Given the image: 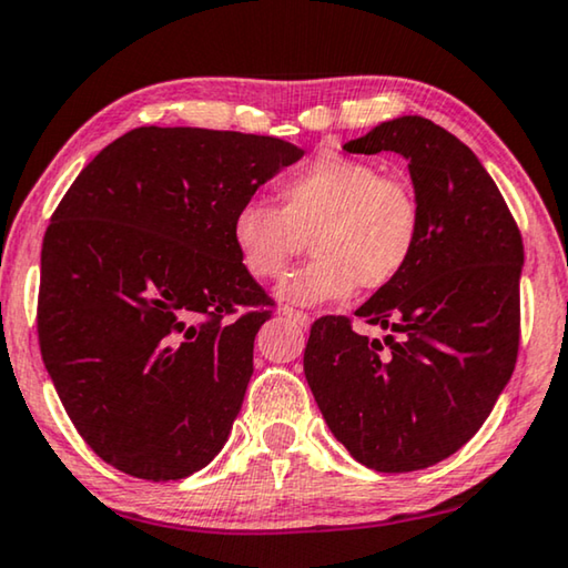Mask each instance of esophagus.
Masks as SVG:
<instances>
[{
	"mask_svg": "<svg viewBox=\"0 0 568 568\" xmlns=\"http://www.w3.org/2000/svg\"><path fill=\"white\" fill-rule=\"evenodd\" d=\"M283 316L285 318H291V321H295V324L298 326H308L311 324V318H308V313H303V311H295V308H291V306H285L283 311Z\"/></svg>",
	"mask_w": 568,
	"mask_h": 568,
	"instance_id": "obj_1",
	"label": "esophagus"
}]
</instances>
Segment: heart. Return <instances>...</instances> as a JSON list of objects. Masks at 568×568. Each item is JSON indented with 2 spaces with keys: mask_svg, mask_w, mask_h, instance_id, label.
Here are the masks:
<instances>
[{
  "mask_svg": "<svg viewBox=\"0 0 568 568\" xmlns=\"http://www.w3.org/2000/svg\"><path fill=\"white\" fill-rule=\"evenodd\" d=\"M281 209L244 201L232 216V242L244 270L277 281L311 236L313 260L287 277L281 298L342 301L354 287L379 291L403 275L420 242V206L400 178L367 160L321 152L277 183Z\"/></svg>",
  "mask_w": 568,
  "mask_h": 568,
  "instance_id": "b5f03b06",
  "label": "heart"
}]
</instances>
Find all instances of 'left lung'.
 Wrapping results in <instances>:
<instances>
[{"label": "left lung", "instance_id": "left-lung-1", "mask_svg": "<svg viewBox=\"0 0 568 568\" xmlns=\"http://www.w3.org/2000/svg\"><path fill=\"white\" fill-rule=\"evenodd\" d=\"M346 152H397L420 206L410 265L357 316L311 326L303 372L336 442L375 471L434 467L493 413L520 346L523 236L503 193L459 138L423 116L377 124Z\"/></svg>", "mask_w": 568, "mask_h": 568}]
</instances>
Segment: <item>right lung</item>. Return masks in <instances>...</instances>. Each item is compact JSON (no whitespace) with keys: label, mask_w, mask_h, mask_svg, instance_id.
Listing matches in <instances>:
<instances>
[{"label":"right lung","mask_w":568,"mask_h":568,"mask_svg":"<svg viewBox=\"0 0 568 568\" xmlns=\"http://www.w3.org/2000/svg\"><path fill=\"white\" fill-rule=\"evenodd\" d=\"M303 158L265 134L138 126L50 216L38 338L68 418L106 464L171 481L222 452L273 301L232 216Z\"/></svg>","instance_id":"add662e5"}]
</instances>
